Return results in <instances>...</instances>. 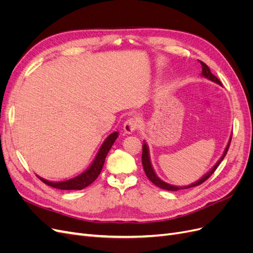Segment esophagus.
Returning a JSON list of instances; mask_svg holds the SVG:
<instances>
[{"instance_id": "1", "label": "esophagus", "mask_w": 253, "mask_h": 253, "mask_svg": "<svg viewBox=\"0 0 253 253\" xmlns=\"http://www.w3.org/2000/svg\"><path fill=\"white\" fill-rule=\"evenodd\" d=\"M139 122H138V120L137 119H135V118H129V119H127L126 122H125V125H124V131H125V133H126V134H133L134 132H135V129L138 127V125Z\"/></svg>"}]
</instances>
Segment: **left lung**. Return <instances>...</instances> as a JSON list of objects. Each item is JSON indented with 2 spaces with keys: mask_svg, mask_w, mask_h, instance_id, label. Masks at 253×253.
I'll list each match as a JSON object with an SVG mask.
<instances>
[{
  "mask_svg": "<svg viewBox=\"0 0 253 253\" xmlns=\"http://www.w3.org/2000/svg\"><path fill=\"white\" fill-rule=\"evenodd\" d=\"M198 61H200V60H198ZM200 63H201V65H202V74H201L202 77H205V78H207L208 80H210V81H212V82H215V83L219 84V85H221L220 81L215 77V76H214V75L211 73V71H210V68L208 67V65L205 64L204 62H202V61H200ZM231 138H232V136H230V138H229V141H228V143H227V145H226V148H225V150H224L223 155L220 156V158L217 160L216 164L214 165V166L211 168V169L203 176V177H202L201 179H198L197 181H195V182H193V183H191V185H189V186H174V185H170V183H168V182L164 181L163 179H160V178L158 177V175H157L156 172L154 171V168H153L152 163H151L149 147H148L147 142H145V140H144V141H143V144H142V157H141L144 173H145V175H147V177H148L153 183H154L155 186H157V187H159V188H162V189H164V190H168V191H177V190H181V189H188V188H192V187L200 186V185H202V183H203L204 181H206L207 179H208V178L210 177V176L214 173V171L216 170V168L219 166V164L221 163V160H223V159L225 158V156H226V154H227V152H228V149H229V145H230V142H231Z\"/></svg>",
  "mask_w": 253,
  "mask_h": 253,
  "instance_id": "8db88e82",
  "label": "left lung"
}]
</instances>
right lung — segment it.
<instances>
[{"instance_id":"right-lung-1","label":"right lung","mask_w":253,"mask_h":253,"mask_svg":"<svg viewBox=\"0 0 253 253\" xmlns=\"http://www.w3.org/2000/svg\"><path fill=\"white\" fill-rule=\"evenodd\" d=\"M117 137H118V132H114L106 137V139L103 141L100 149H99L98 153L96 154L93 163L89 165V167L85 171L77 176H75L73 178L61 180V181H50L41 177L39 175L37 176L44 183H46V185L52 188L60 189V190H82L85 187L89 186L91 182H94L95 179L98 177V175L100 174L105 162V157L108 155L109 151L111 150L113 143L117 139Z\"/></svg>"}]
</instances>
